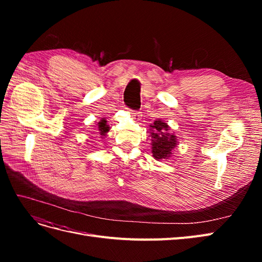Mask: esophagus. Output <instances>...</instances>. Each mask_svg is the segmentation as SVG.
<instances>
[{
	"label": "esophagus",
	"mask_w": 262,
	"mask_h": 262,
	"mask_svg": "<svg viewBox=\"0 0 262 262\" xmlns=\"http://www.w3.org/2000/svg\"><path fill=\"white\" fill-rule=\"evenodd\" d=\"M130 114L132 116V118L136 119V120H139L140 117H141V113L140 112H134V110H130Z\"/></svg>",
	"instance_id": "34e87169"
}]
</instances>
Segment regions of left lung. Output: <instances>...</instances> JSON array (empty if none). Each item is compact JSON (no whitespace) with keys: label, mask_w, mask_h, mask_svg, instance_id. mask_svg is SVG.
<instances>
[{"label":"left lung","mask_w":262,"mask_h":262,"mask_svg":"<svg viewBox=\"0 0 262 262\" xmlns=\"http://www.w3.org/2000/svg\"><path fill=\"white\" fill-rule=\"evenodd\" d=\"M152 128V153L156 160L168 158L171 155L172 148L177 145L176 136L168 133L169 126L161 120L154 121V124L150 125Z\"/></svg>","instance_id":"8db88e82"}]
</instances>
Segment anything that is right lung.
Here are the masks:
<instances>
[{"mask_svg":"<svg viewBox=\"0 0 262 262\" xmlns=\"http://www.w3.org/2000/svg\"><path fill=\"white\" fill-rule=\"evenodd\" d=\"M98 130L101 138L105 137L106 133L109 131V126L107 125V121L105 119H102V120H100V122H98Z\"/></svg>","mask_w":262,"mask_h":262,"instance_id":"1","label":"right lung"}]
</instances>
